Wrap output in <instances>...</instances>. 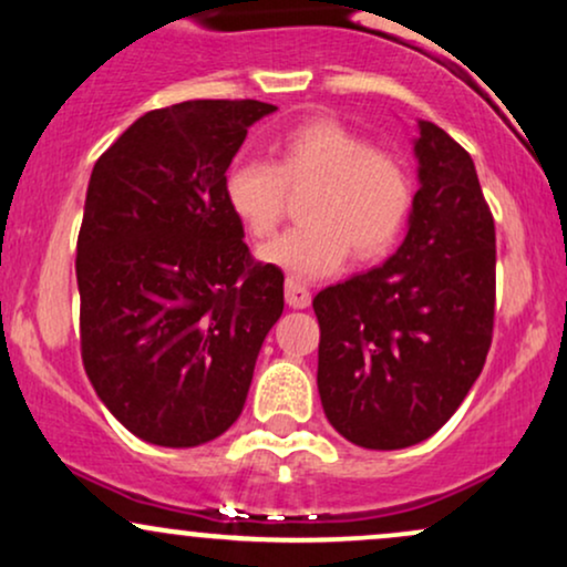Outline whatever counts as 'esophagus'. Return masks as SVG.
I'll return each instance as SVG.
<instances>
[{"label":"esophagus","mask_w":567,"mask_h":567,"mask_svg":"<svg viewBox=\"0 0 567 567\" xmlns=\"http://www.w3.org/2000/svg\"><path fill=\"white\" fill-rule=\"evenodd\" d=\"M285 301L292 309H306L311 303V290L303 282H298V279H285Z\"/></svg>","instance_id":"obj_1"}]
</instances>
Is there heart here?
I'll return each mask as SVG.
<instances>
[{
    "label": "heart",
    "mask_w": 567,
    "mask_h": 567,
    "mask_svg": "<svg viewBox=\"0 0 567 567\" xmlns=\"http://www.w3.org/2000/svg\"><path fill=\"white\" fill-rule=\"evenodd\" d=\"M275 165L239 159L226 171L224 199L231 216L256 239L282 224L290 192L311 194L303 218L275 243L261 261L292 277L333 275L347 261H379L396 245L413 210V175L394 154L333 116H315L290 127L275 146Z\"/></svg>",
    "instance_id": "b5f03b06"
}]
</instances>
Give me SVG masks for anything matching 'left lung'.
<instances>
[{"instance_id":"8db88e82","label":"left lung","mask_w":567,"mask_h":567,"mask_svg":"<svg viewBox=\"0 0 567 567\" xmlns=\"http://www.w3.org/2000/svg\"><path fill=\"white\" fill-rule=\"evenodd\" d=\"M421 188L400 250L315 296L330 424L370 451L432 437L483 373L496 320V226L464 146L419 122Z\"/></svg>"}]
</instances>
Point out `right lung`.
I'll use <instances>...</instances> for the list:
<instances>
[{"label":"right lung","mask_w":567,"mask_h":567,"mask_svg":"<svg viewBox=\"0 0 567 567\" xmlns=\"http://www.w3.org/2000/svg\"><path fill=\"white\" fill-rule=\"evenodd\" d=\"M277 106L184 101L133 122L90 175L76 239L82 365L135 437L216 440L239 419L285 275L245 245L224 178Z\"/></svg>","instance_id":"right-lung-1"}]
</instances>
